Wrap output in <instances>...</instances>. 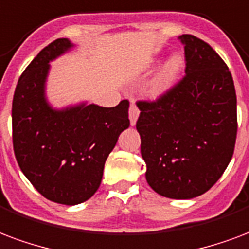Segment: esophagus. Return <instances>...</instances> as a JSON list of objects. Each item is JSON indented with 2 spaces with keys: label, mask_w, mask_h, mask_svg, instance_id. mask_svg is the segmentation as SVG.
Wrapping results in <instances>:
<instances>
[{
  "label": "esophagus",
  "mask_w": 249,
  "mask_h": 249,
  "mask_svg": "<svg viewBox=\"0 0 249 249\" xmlns=\"http://www.w3.org/2000/svg\"><path fill=\"white\" fill-rule=\"evenodd\" d=\"M140 116V110L139 108H137V106L136 104H130L129 107V120H130V125L132 126H134L136 125V123H137V119H139Z\"/></svg>",
  "instance_id": "esophagus-1"
}]
</instances>
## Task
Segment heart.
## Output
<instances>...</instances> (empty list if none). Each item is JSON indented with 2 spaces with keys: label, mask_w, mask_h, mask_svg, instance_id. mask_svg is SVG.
<instances>
[{
  "label": "heart",
  "mask_w": 249,
  "mask_h": 249,
  "mask_svg": "<svg viewBox=\"0 0 249 249\" xmlns=\"http://www.w3.org/2000/svg\"><path fill=\"white\" fill-rule=\"evenodd\" d=\"M185 64L186 62L183 55L179 53L171 54L161 64V67L158 68V71L146 87L145 93L149 100H160L163 96H166L182 76V73L185 71ZM156 66H157V60L150 62L143 71L150 72L156 68Z\"/></svg>",
  "instance_id": "obj_1"
}]
</instances>
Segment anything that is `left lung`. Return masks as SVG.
I'll use <instances>...</instances> for the list:
<instances>
[{
    "label": "left lung",
    "mask_w": 249,
    "mask_h": 249,
    "mask_svg": "<svg viewBox=\"0 0 249 249\" xmlns=\"http://www.w3.org/2000/svg\"><path fill=\"white\" fill-rule=\"evenodd\" d=\"M179 39L186 76L156 103H137L136 128L149 186L170 199H191L210 190L232 158L236 93L211 46L190 34Z\"/></svg>",
    "instance_id": "8db88e82"
}]
</instances>
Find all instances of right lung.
Returning <instances> with one entry per match:
<instances>
[{
    "instance_id": "1",
    "label": "right lung",
    "mask_w": 249,
    "mask_h": 249,
    "mask_svg": "<svg viewBox=\"0 0 249 249\" xmlns=\"http://www.w3.org/2000/svg\"><path fill=\"white\" fill-rule=\"evenodd\" d=\"M72 49L71 40L60 38L42 50L18 80L12 108L13 146L22 173L45 198L66 206L96 193L107 158L129 128L128 100L110 108L50 103V63Z\"/></svg>"
}]
</instances>
